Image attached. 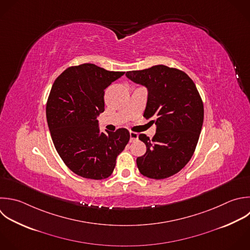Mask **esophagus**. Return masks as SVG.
<instances>
[{
	"label": "esophagus",
	"instance_id": "obj_1",
	"mask_svg": "<svg viewBox=\"0 0 250 250\" xmlns=\"http://www.w3.org/2000/svg\"><path fill=\"white\" fill-rule=\"evenodd\" d=\"M139 138V135L138 133H135V132H130V142H135L137 141Z\"/></svg>",
	"mask_w": 250,
	"mask_h": 250
}]
</instances>
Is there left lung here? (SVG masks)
<instances>
[{
  "label": "left lung",
  "mask_w": 250,
  "mask_h": 250,
  "mask_svg": "<svg viewBox=\"0 0 250 250\" xmlns=\"http://www.w3.org/2000/svg\"><path fill=\"white\" fill-rule=\"evenodd\" d=\"M126 77L147 90L144 117L156 125L151 140L139 139L146 152L137 158L142 175L155 180L183 169L196 147L203 123V104L193 81L183 71L166 65L126 72Z\"/></svg>",
  "instance_id": "1"
}]
</instances>
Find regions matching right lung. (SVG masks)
<instances>
[{
  "label": "right lung",
  "mask_w": 250,
  "mask_h": 250,
  "mask_svg": "<svg viewBox=\"0 0 250 250\" xmlns=\"http://www.w3.org/2000/svg\"><path fill=\"white\" fill-rule=\"evenodd\" d=\"M124 73L84 63L64 70L52 87L46 108L52 140L65 165L78 176L109 177L130 140L125 128L101 132L97 119L104 111V90Z\"/></svg>",
  "instance_id": "add662e5"
}]
</instances>
